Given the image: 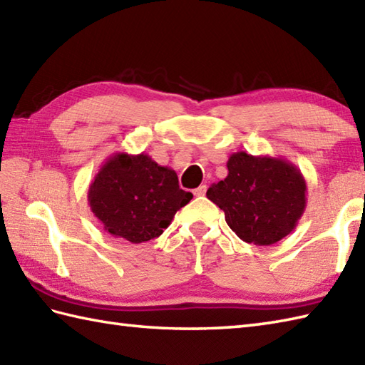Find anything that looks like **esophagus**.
<instances>
[{
  "label": "esophagus",
  "mask_w": 365,
  "mask_h": 365,
  "mask_svg": "<svg viewBox=\"0 0 365 365\" xmlns=\"http://www.w3.org/2000/svg\"><path fill=\"white\" fill-rule=\"evenodd\" d=\"M195 196H197V197H200V196H205V192H207V185H200L199 188H196L195 191Z\"/></svg>",
  "instance_id": "1"
}]
</instances>
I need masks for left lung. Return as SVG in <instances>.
I'll return each instance as SVG.
<instances>
[{
	"mask_svg": "<svg viewBox=\"0 0 365 365\" xmlns=\"http://www.w3.org/2000/svg\"><path fill=\"white\" fill-rule=\"evenodd\" d=\"M229 174L207 197L226 215L227 226L246 243L269 246L297 227L307 204V185L289 160L232 153Z\"/></svg>",
	"mask_w": 365,
	"mask_h": 365,
	"instance_id": "1",
	"label": "left lung"
}]
</instances>
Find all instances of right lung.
Wrapping results in <instances>:
<instances>
[{
    "label": "right lung",
    "instance_id": "right-lung-1",
    "mask_svg": "<svg viewBox=\"0 0 365 365\" xmlns=\"http://www.w3.org/2000/svg\"><path fill=\"white\" fill-rule=\"evenodd\" d=\"M192 195L178 187L174 169L147 153L115 152L89 185L92 213L114 238L143 243L160 237Z\"/></svg>",
    "mask_w": 365,
    "mask_h": 365
}]
</instances>
